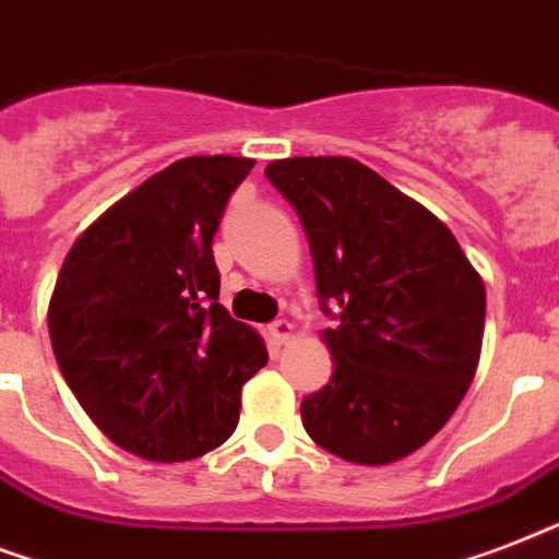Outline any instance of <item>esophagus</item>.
Returning <instances> with one entry per match:
<instances>
[{
	"label": "esophagus",
	"instance_id": "esophagus-1",
	"mask_svg": "<svg viewBox=\"0 0 559 559\" xmlns=\"http://www.w3.org/2000/svg\"><path fill=\"white\" fill-rule=\"evenodd\" d=\"M271 338H274V344H288V341L294 338V323L292 320H276V323H271Z\"/></svg>",
	"mask_w": 559,
	"mask_h": 559
}]
</instances>
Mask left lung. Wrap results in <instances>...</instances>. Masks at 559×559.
Returning <instances> with one entry per match:
<instances>
[{
    "label": "left lung",
    "mask_w": 559,
    "mask_h": 559,
    "mask_svg": "<svg viewBox=\"0 0 559 559\" xmlns=\"http://www.w3.org/2000/svg\"><path fill=\"white\" fill-rule=\"evenodd\" d=\"M265 175L300 215L320 309L338 320L320 332L335 373L302 400V426L353 464L402 461L478 370L481 274L443 221L358 159H274Z\"/></svg>",
    "instance_id": "obj_1"
}]
</instances>
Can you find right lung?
<instances>
[{
  "label": "right lung",
  "instance_id": "1",
  "mask_svg": "<svg viewBox=\"0 0 559 559\" xmlns=\"http://www.w3.org/2000/svg\"><path fill=\"white\" fill-rule=\"evenodd\" d=\"M248 157H186L86 227L49 300L67 384L116 445L192 461L239 426L241 384L267 365L257 329L218 302L212 236Z\"/></svg>",
  "mask_w": 559,
  "mask_h": 559
}]
</instances>
